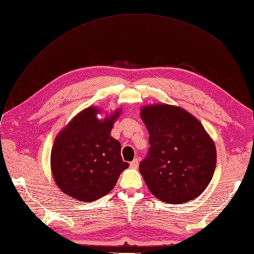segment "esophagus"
Segmentation results:
<instances>
[{
  "mask_svg": "<svg viewBox=\"0 0 254 254\" xmlns=\"http://www.w3.org/2000/svg\"><path fill=\"white\" fill-rule=\"evenodd\" d=\"M131 168H137L138 167V159H134L132 162L130 163Z\"/></svg>",
  "mask_w": 254,
  "mask_h": 254,
  "instance_id": "obj_1",
  "label": "esophagus"
}]
</instances>
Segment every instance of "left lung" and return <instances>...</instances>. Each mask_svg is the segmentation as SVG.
<instances>
[{
    "label": "left lung",
    "instance_id": "left-lung-1",
    "mask_svg": "<svg viewBox=\"0 0 254 254\" xmlns=\"http://www.w3.org/2000/svg\"><path fill=\"white\" fill-rule=\"evenodd\" d=\"M141 119L149 132V151L139 164L148 189L164 203L194 199L212 180L216 149L200 122L167 104L147 105Z\"/></svg>",
    "mask_w": 254,
    "mask_h": 254
}]
</instances>
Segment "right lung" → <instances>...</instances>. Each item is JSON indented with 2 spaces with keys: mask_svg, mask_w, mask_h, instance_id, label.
Instances as JSON below:
<instances>
[{
  "mask_svg": "<svg viewBox=\"0 0 254 254\" xmlns=\"http://www.w3.org/2000/svg\"><path fill=\"white\" fill-rule=\"evenodd\" d=\"M99 109L88 107L69 122L55 139L50 165L58 187L77 200L93 202L110 192L129 164L121 156V144L111 136L121 115L99 120Z\"/></svg>",
  "mask_w": 254,
  "mask_h": 254,
  "instance_id": "obj_1",
  "label": "right lung"
}]
</instances>
